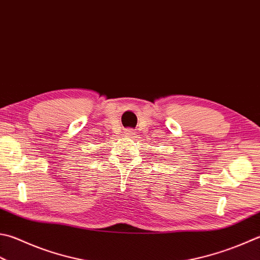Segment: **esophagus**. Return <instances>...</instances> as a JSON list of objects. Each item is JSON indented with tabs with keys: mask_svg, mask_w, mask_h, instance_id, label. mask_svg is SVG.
<instances>
[{
	"mask_svg": "<svg viewBox=\"0 0 260 260\" xmlns=\"http://www.w3.org/2000/svg\"><path fill=\"white\" fill-rule=\"evenodd\" d=\"M125 135L129 136V137H135L136 136V132L132 130V129H128V130H125Z\"/></svg>",
	"mask_w": 260,
	"mask_h": 260,
	"instance_id": "esophagus-1",
	"label": "esophagus"
}]
</instances>
